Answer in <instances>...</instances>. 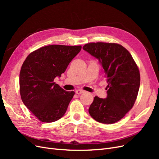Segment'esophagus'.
<instances>
[{"mask_svg": "<svg viewBox=\"0 0 159 159\" xmlns=\"http://www.w3.org/2000/svg\"><path fill=\"white\" fill-rule=\"evenodd\" d=\"M75 93L77 94H79L80 95V94H81V93H84V91L82 90V89H78V90L75 91Z\"/></svg>", "mask_w": 159, "mask_h": 159, "instance_id": "34e87169", "label": "esophagus"}]
</instances>
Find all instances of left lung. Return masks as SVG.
<instances>
[{
	"instance_id": "obj_1",
	"label": "left lung",
	"mask_w": 159,
	"mask_h": 159,
	"mask_svg": "<svg viewBox=\"0 0 159 159\" xmlns=\"http://www.w3.org/2000/svg\"><path fill=\"white\" fill-rule=\"evenodd\" d=\"M83 49L97 58L107 81V96H95L89 108L98 122L112 124L131 110L140 87V74L132 56L123 46L115 43H89Z\"/></svg>"
}]
</instances>
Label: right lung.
Returning <instances> with one entry per match:
<instances>
[{
  "mask_svg": "<svg viewBox=\"0 0 159 159\" xmlns=\"http://www.w3.org/2000/svg\"><path fill=\"white\" fill-rule=\"evenodd\" d=\"M81 49V46L50 45L27 56L19 75L20 93L25 106L44 123L64 116L75 94L54 82Z\"/></svg>",
  "mask_w": 159,
  "mask_h": 159,
  "instance_id": "obj_1",
  "label": "right lung"
}]
</instances>
